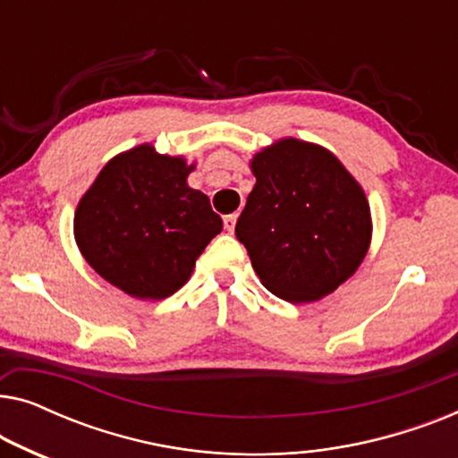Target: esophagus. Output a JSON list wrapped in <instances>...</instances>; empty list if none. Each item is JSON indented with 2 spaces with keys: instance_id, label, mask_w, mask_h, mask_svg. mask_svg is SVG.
Segmentation results:
<instances>
[{
  "instance_id": "esophagus-1",
  "label": "esophagus",
  "mask_w": 458,
  "mask_h": 458,
  "mask_svg": "<svg viewBox=\"0 0 458 458\" xmlns=\"http://www.w3.org/2000/svg\"><path fill=\"white\" fill-rule=\"evenodd\" d=\"M225 229L229 231V233H233L235 231V223H237V215H229V216H225Z\"/></svg>"
}]
</instances>
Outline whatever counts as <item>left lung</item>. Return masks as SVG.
<instances>
[{"label":"left lung","mask_w":458,"mask_h":458,"mask_svg":"<svg viewBox=\"0 0 458 458\" xmlns=\"http://www.w3.org/2000/svg\"><path fill=\"white\" fill-rule=\"evenodd\" d=\"M250 166L256 185L235 235L260 284L293 304L337 290L371 243L362 187L329 149L293 137L262 149Z\"/></svg>","instance_id":"8db88e82"}]
</instances>
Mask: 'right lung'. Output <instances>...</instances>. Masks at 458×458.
I'll list each match as a JSON object with an SVG mask.
<instances>
[{"instance_id": "obj_1", "label": "right lung", "mask_w": 458, "mask_h": 458, "mask_svg": "<svg viewBox=\"0 0 458 458\" xmlns=\"http://www.w3.org/2000/svg\"><path fill=\"white\" fill-rule=\"evenodd\" d=\"M193 166L141 143L114 156L81 198L74 212L81 254L129 296H171L221 233L208 196L187 185Z\"/></svg>"}]
</instances>
